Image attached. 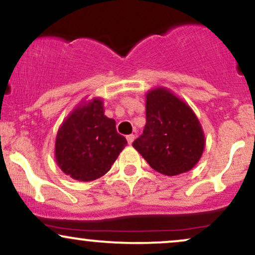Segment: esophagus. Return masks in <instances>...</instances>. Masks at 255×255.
Returning a JSON list of instances; mask_svg holds the SVG:
<instances>
[{
    "label": "esophagus",
    "instance_id": "obj_1",
    "mask_svg": "<svg viewBox=\"0 0 255 255\" xmlns=\"http://www.w3.org/2000/svg\"><path fill=\"white\" fill-rule=\"evenodd\" d=\"M134 139H135V136H134L133 134H130V135H127V142H128V144H129V145L133 144Z\"/></svg>",
    "mask_w": 255,
    "mask_h": 255
}]
</instances>
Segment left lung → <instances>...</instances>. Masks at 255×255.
I'll list each match as a JSON object with an SVG mask.
<instances>
[{"label": "left lung", "instance_id": "left-lung-1", "mask_svg": "<svg viewBox=\"0 0 255 255\" xmlns=\"http://www.w3.org/2000/svg\"><path fill=\"white\" fill-rule=\"evenodd\" d=\"M145 98L146 126L133 147L153 170L166 176L192 170L206 144L198 116L166 87L148 90Z\"/></svg>", "mask_w": 255, "mask_h": 255}]
</instances>
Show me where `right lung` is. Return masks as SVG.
I'll use <instances>...</instances> for the list:
<instances>
[{
  "instance_id": "obj_1",
  "label": "right lung",
  "mask_w": 255,
  "mask_h": 255,
  "mask_svg": "<svg viewBox=\"0 0 255 255\" xmlns=\"http://www.w3.org/2000/svg\"><path fill=\"white\" fill-rule=\"evenodd\" d=\"M126 145L115 120L104 115L103 99L85 98L58 128L55 160L73 180L90 182L110 170Z\"/></svg>"
}]
</instances>
